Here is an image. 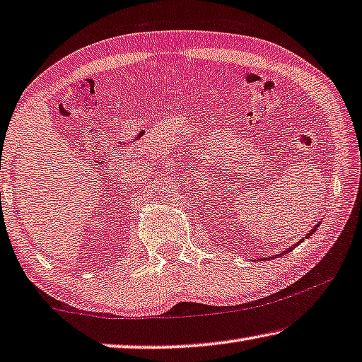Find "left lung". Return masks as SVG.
Returning a JSON list of instances; mask_svg holds the SVG:
<instances>
[{
    "instance_id": "1",
    "label": "left lung",
    "mask_w": 362,
    "mask_h": 362,
    "mask_svg": "<svg viewBox=\"0 0 362 362\" xmlns=\"http://www.w3.org/2000/svg\"><path fill=\"white\" fill-rule=\"evenodd\" d=\"M315 230H317V228H314V230H313V231H310L308 236H310V235H314V231H315ZM296 246H298V244H296ZM288 251H291V249H288ZM288 251H286V252H288Z\"/></svg>"
}]
</instances>
